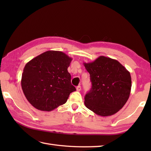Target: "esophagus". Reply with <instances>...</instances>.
Instances as JSON below:
<instances>
[{
	"instance_id": "obj_1",
	"label": "esophagus",
	"mask_w": 151,
	"mask_h": 151,
	"mask_svg": "<svg viewBox=\"0 0 151 151\" xmlns=\"http://www.w3.org/2000/svg\"><path fill=\"white\" fill-rule=\"evenodd\" d=\"M81 90V86H78L77 87H76V91H80Z\"/></svg>"
}]
</instances>
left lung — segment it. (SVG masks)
Returning a JSON list of instances; mask_svg holds the SVG:
<instances>
[{
  "instance_id": "1",
  "label": "left lung",
  "mask_w": 151,
  "mask_h": 151,
  "mask_svg": "<svg viewBox=\"0 0 151 151\" xmlns=\"http://www.w3.org/2000/svg\"><path fill=\"white\" fill-rule=\"evenodd\" d=\"M90 75L91 88L84 104L102 117L116 114L129 98L132 81L130 72L117 60L103 56L93 62L84 63Z\"/></svg>"
}]
</instances>
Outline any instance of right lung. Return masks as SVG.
Instances as JSON below:
<instances>
[{
    "label": "right lung",
    "instance_id": "right-lung-1",
    "mask_svg": "<svg viewBox=\"0 0 151 151\" xmlns=\"http://www.w3.org/2000/svg\"><path fill=\"white\" fill-rule=\"evenodd\" d=\"M71 58L60 51L49 50L24 66L21 87L28 101L37 110L52 111L65 104L76 88L67 70Z\"/></svg>",
    "mask_w": 151,
    "mask_h": 151
}]
</instances>
